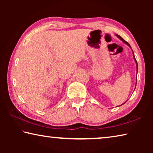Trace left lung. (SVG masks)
Wrapping results in <instances>:
<instances>
[{
    "mask_svg": "<svg viewBox=\"0 0 153 153\" xmlns=\"http://www.w3.org/2000/svg\"><path fill=\"white\" fill-rule=\"evenodd\" d=\"M117 37H118L119 38H120V39L121 40H122V41H123V42L124 43H125V44H126V45H128L129 46H130V45H129V44H128V42H127L126 40H124L123 39V38L121 37V36H118V35H117ZM133 55H134V53H133ZM134 59H135V56H134ZM135 61H136V68H137V72H138V63H137V61H136V59H135ZM122 105H123V104H122Z\"/></svg>",
    "mask_w": 153,
    "mask_h": 153,
    "instance_id": "8db88e82",
    "label": "left lung"
}]
</instances>
